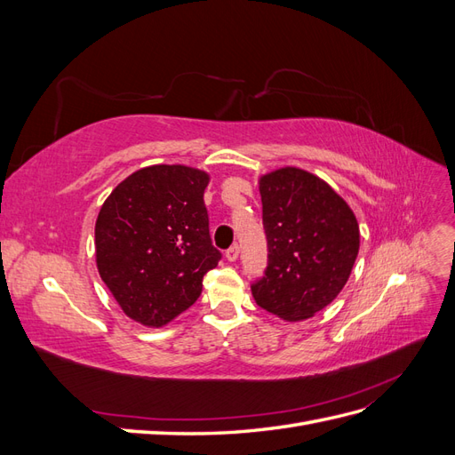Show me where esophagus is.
<instances>
[{"instance_id":"obj_1","label":"esophagus","mask_w":455,"mask_h":455,"mask_svg":"<svg viewBox=\"0 0 455 455\" xmlns=\"http://www.w3.org/2000/svg\"><path fill=\"white\" fill-rule=\"evenodd\" d=\"M226 258H228L229 261H235V259L239 258V244L229 246V249L226 251Z\"/></svg>"}]
</instances>
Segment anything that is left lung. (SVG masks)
Instances as JSON below:
<instances>
[{"label": "left lung", "instance_id": "8db88e82", "mask_svg": "<svg viewBox=\"0 0 455 455\" xmlns=\"http://www.w3.org/2000/svg\"><path fill=\"white\" fill-rule=\"evenodd\" d=\"M259 196L269 254L252 296L283 321L309 319L346 286L359 254V224L332 188L296 167L261 176Z\"/></svg>", "mask_w": 455, "mask_h": 455}]
</instances>
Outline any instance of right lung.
I'll list each match as a JSON object with an SVG mask.
<instances>
[{"label":"right lung","mask_w":455,"mask_h":455,"mask_svg":"<svg viewBox=\"0 0 455 455\" xmlns=\"http://www.w3.org/2000/svg\"><path fill=\"white\" fill-rule=\"evenodd\" d=\"M209 174L184 164L132 172L104 201L94 226L96 267L123 313L164 326L194 306L218 266L203 201Z\"/></svg>","instance_id":"1"}]
</instances>
